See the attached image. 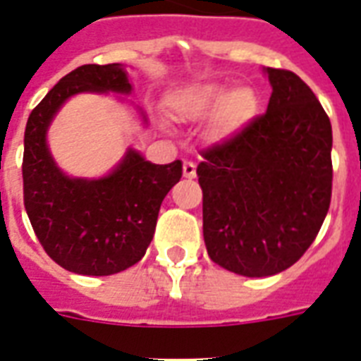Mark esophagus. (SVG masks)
<instances>
[{
	"mask_svg": "<svg viewBox=\"0 0 361 361\" xmlns=\"http://www.w3.org/2000/svg\"><path fill=\"white\" fill-rule=\"evenodd\" d=\"M183 176L189 178V180H192V178L197 176V164L192 163V161H185V163H183Z\"/></svg>",
	"mask_w": 361,
	"mask_h": 361,
	"instance_id": "34e87169",
	"label": "esophagus"
}]
</instances>
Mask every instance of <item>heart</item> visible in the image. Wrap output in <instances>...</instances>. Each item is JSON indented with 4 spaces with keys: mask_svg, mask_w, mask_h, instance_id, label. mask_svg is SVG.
Masks as SVG:
<instances>
[{
    "mask_svg": "<svg viewBox=\"0 0 361 361\" xmlns=\"http://www.w3.org/2000/svg\"><path fill=\"white\" fill-rule=\"evenodd\" d=\"M183 118H208L215 116L214 127L219 136L240 133L255 118L258 99L249 87H228L219 84H204L183 93L178 101Z\"/></svg>",
    "mask_w": 361,
    "mask_h": 361,
    "instance_id": "heart-1",
    "label": "heart"
}]
</instances>
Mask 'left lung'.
<instances>
[{"label":"left lung","instance_id":"obj_1","mask_svg":"<svg viewBox=\"0 0 361 361\" xmlns=\"http://www.w3.org/2000/svg\"><path fill=\"white\" fill-rule=\"evenodd\" d=\"M266 73L268 110L202 149L197 166L209 258L245 277H268L298 262L331 200L330 118L292 71Z\"/></svg>","mask_w":361,"mask_h":361}]
</instances>
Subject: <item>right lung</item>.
I'll return each instance as SVG.
<instances>
[{
	"instance_id": "right-lung-1",
	"label": "right lung",
	"mask_w": 361,
	"mask_h": 361,
	"mask_svg": "<svg viewBox=\"0 0 361 361\" xmlns=\"http://www.w3.org/2000/svg\"><path fill=\"white\" fill-rule=\"evenodd\" d=\"M82 92L129 93L120 63L82 65L31 110L24 135V206L42 249L61 268L112 275L130 268L152 243L159 208L180 181L181 161L153 164L129 149L101 180L69 178L56 166L47 129L61 104Z\"/></svg>"
}]
</instances>
